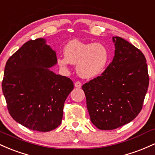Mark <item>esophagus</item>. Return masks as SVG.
I'll return each mask as SVG.
<instances>
[{"mask_svg":"<svg viewBox=\"0 0 155 155\" xmlns=\"http://www.w3.org/2000/svg\"><path fill=\"white\" fill-rule=\"evenodd\" d=\"M74 86H75L76 88H81V86H82V83L80 82V81H77V82L74 83Z\"/></svg>","mask_w":155,"mask_h":155,"instance_id":"esophagus-1","label":"esophagus"}]
</instances>
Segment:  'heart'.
Returning a JSON list of instances; mask_svg holds the SVG:
<instances>
[{"label": "heart", "mask_w": 155, "mask_h": 155, "mask_svg": "<svg viewBox=\"0 0 155 155\" xmlns=\"http://www.w3.org/2000/svg\"><path fill=\"white\" fill-rule=\"evenodd\" d=\"M64 56H58L57 63L67 69L70 64L77 65V72L81 77L91 79L100 75L105 71L110 54L102 43H85L72 40L64 49Z\"/></svg>", "instance_id": "obj_1"}]
</instances>
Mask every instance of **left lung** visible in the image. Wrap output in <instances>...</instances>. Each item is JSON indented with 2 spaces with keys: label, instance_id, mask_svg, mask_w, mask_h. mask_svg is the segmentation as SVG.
Returning a JSON list of instances; mask_svg holds the SVG:
<instances>
[{
  "label": "left lung",
  "instance_id": "left-lung-1",
  "mask_svg": "<svg viewBox=\"0 0 155 155\" xmlns=\"http://www.w3.org/2000/svg\"><path fill=\"white\" fill-rule=\"evenodd\" d=\"M113 41L112 62L101 75L82 86L91 122L102 130L120 127L138 115L149 83L143 53L119 36Z\"/></svg>",
  "mask_w": 155,
  "mask_h": 155
}]
</instances>
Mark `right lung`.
<instances>
[{
    "mask_svg": "<svg viewBox=\"0 0 155 155\" xmlns=\"http://www.w3.org/2000/svg\"><path fill=\"white\" fill-rule=\"evenodd\" d=\"M56 63L55 52L41 38L25 42L6 62L2 90L8 113L28 129L48 132L61 123L74 84L50 70Z\"/></svg>",
    "mask_w": 155,
    "mask_h": 155,
    "instance_id": "add662e5",
    "label": "right lung"
}]
</instances>
